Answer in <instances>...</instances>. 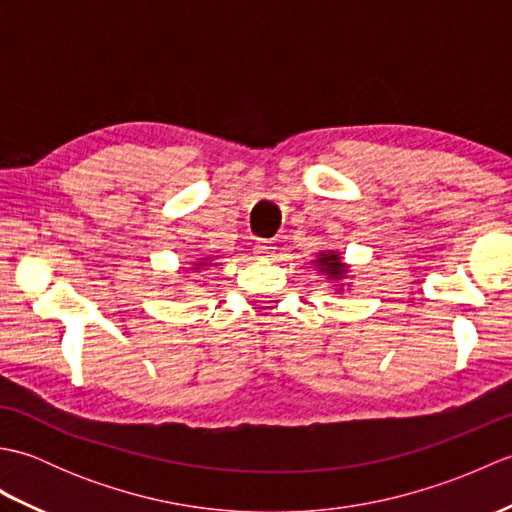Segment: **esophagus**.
<instances>
[{
	"mask_svg": "<svg viewBox=\"0 0 512 512\" xmlns=\"http://www.w3.org/2000/svg\"><path fill=\"white\" fill-rule=\"evenodd\" d=\"M277 253V246L273 242H268V239H259L255 244V255L257 257H275Z\"/></svg>",
	"mask_w": 512,
	"mask_h": 512,
	"instance_id": "obj_1",
	"label": "esophagus"
}]
</instances>
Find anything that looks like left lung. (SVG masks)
Returning a JSON list of instances; mask_svg holds the SVG:
<instances>
[{
    "label": "left lung",
    "instance_id": "1",
    "mask_svg": "<svg viewBox=\"0 0 512 512\" xmlns=\"http://www.w3.org/2000/svg\"><path fill=\"white\" fill-rule=\"evenodd\" d=\"M317 264L328 270L330 277L332 275L339 277L343 273V264L339 262V257H336V255H321V259H317Z\"/></svg>",
    "mask_w": 512,
    "mask_h": 512
}]
</instances>
